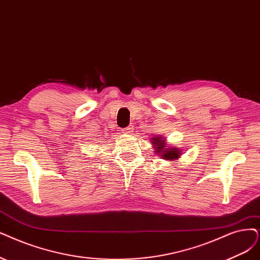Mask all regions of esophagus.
<instances>
[{"label":"esophagus","mask_w":260,"mask_h":260,"mask_svg":"<svg viewBox=\"0 0 260 260\" xmlns=\"http://www.w3.org/2000/svg\"><path fill=\"white\" fill-rule=\"evenodd\" d=\"M134 132V126L133 125H129V126L123 128V133L124 134H132Z\"/></svg>","instance_id":"esophagus-1"}]
</instances>
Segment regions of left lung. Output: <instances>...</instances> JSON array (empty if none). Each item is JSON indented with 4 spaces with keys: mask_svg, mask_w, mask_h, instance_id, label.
<instances>
[{
    "mask_svg": "<svg viewBox=\"0 0 260 260\" xmlns=\"http://www.w3.org/2000/svg\"><path fill=\"white\" fill-rule=\"evenodd\" d=\"M152 145H154L153 149H155V153L157 155L161 156L162 159L167 160H177L181 156V150L178 148H168L167 143L162 137L156 136L155 138H152Z\"/></svg>",
    "mask_w": 260,
    "mask_h": 260,
    "instance_id": "1",
    "label": "left lung"
}]
</instances>
